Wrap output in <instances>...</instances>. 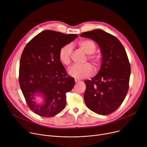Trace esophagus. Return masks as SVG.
Instances as JSON below:
<instances>
[{
  "mask_svg": "<svg viewBox=\"0 0 147 147\" xmlns=\"http://www.w3.org/2000/svg\"><path fill=\"white\" fill-rule=\"evenodd\" d=\"M74 80H75V82H76V83H77V82H79L80 81V80H79V79H74Z\"/></svg>",
  "mask_w": 147,
  "mask_h": 147,
  "instance_id": "esophagus-1",
  "label": "esophagus"
}]
</instances>
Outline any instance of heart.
I'll list each match as a JSON object with an SVG mask.
<instances>
[{"label": "heart", "mask_w": 147, "mask_h": 147, "mask_svg": "<svg viewBox=\"0 0 147 147\" xmlns=\"http://www.w3.org/2000/svg\"><path fill=\"white\" fill-rule=\"evenodd\" d=\"M79 47L86 53L88 54V59L96 67L99 66L101 63L100 57L94 53L95 52L96 46L94 41L91 40H83L79 43ZM73 53V46L71 44H67L62 46L59 51V58L65 65H68L71 63ZM69 75L77 79L88 78L94 73L93 68L89 63L83 65H74L69 68Z\"/></svg>", "instance_id": "1"}]
</instances>
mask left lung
Returning <instances> with one entry per match:
<instances>
[{
	"label": "left lung",
	"instance_id": "obj_1",
	"mask_svg": "<svg viewBox=\"0 0 147 147\" xmlns=\"http://www.w3.org/2000/svg\"><path fill=\"white\" fill-rule=\"evenodd\" d=\"M96 42L102 54L98 74L84 82V100L89 109L100 115H109L121 105L129 89L130 65L124 46L118 38L96 29L80 34Z\"/></svg>",
	"mask_w": 147,
	"mask_h": 147
}]
</instances>
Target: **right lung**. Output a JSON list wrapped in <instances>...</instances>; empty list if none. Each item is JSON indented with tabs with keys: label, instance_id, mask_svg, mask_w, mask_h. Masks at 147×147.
<instances>
[{
	"label": "right lung",
	"instance_id": "1",
	"mask_svg": "<svg viewBox=\"0 0 147 147\" xmlns=\"http://www.w3.org/2000/svg\"><path fill=\"white\" fill-rule=\"evenodd\" d=\"M78 36L45 30L33 38L22 51L20 62L19 83L30 109L45 117H53L66 104V93L75 82L68 76L59 58L62 46ZM40 94L44 102L38 105L34 96Z\"/></svg>",
	"mask_w": 147,
	"mask_h": 147
}]
</instances>
